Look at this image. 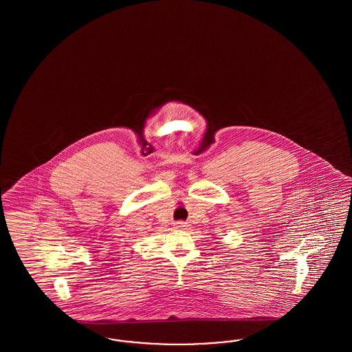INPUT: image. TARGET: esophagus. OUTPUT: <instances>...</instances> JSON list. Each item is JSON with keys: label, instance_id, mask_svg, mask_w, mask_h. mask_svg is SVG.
Listing matches in <instances>:
<instances>
[{"label": "esophagus", "instance_id": "esophagus-1", "mask_svg": "<svg viewBox=\"0 0 352 352\" xmlns=\"http://www.w3.org/2000/svg\"><path fill=\"white\" fill-rule=\"evenodd\" d=\"M175 227H177V230H186V223H184V221H178L177 224H175Z\"/></svg>", "mask_w": 352, "mask_h": 352}]
</instances>
